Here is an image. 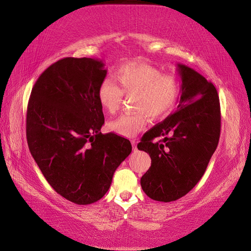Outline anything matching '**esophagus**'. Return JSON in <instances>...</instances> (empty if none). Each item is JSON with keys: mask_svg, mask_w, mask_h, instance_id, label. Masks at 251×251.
<instances>
[{"mask_svg": "<svg viewBox=\"0 0 251 251\" xmlns=\"http://www.w3.org/2000/svg\"><path fill=\"white\" fill-rule=\"evenodd\" d=\"M132 147H133V150H137V144H136V141L135 140H132Z\"/></svg>", "mask_w": 251, "mask_h": 251, "instance_id": "34e87169", "label": "esophagus"}]
</instances>
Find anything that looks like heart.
<instances>
[{"instance_id":"1","label":"heart","mask_w":251,"mask_h":251,"mask_svg":"<svg viewBox=\"0 0 251 251\" xmlns=\"http://www.w3.org/2000/svg\"><path fill=\"white\" fill-rule=\"evenodd\" d=\"M114 79H103L97 90V100L107 113H115L124 94H134L135 111L125 113L109 123L110 130L124 137H134L147 125L148 115L160 118L176 105L180 82L175 75L148 65L127 64L114 73Z\"/></svg>"}]
</instances>
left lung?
<instances>
[{"mask_svg":"<svg viewBox=\"0 0 251 251\" xmlns=\"http://www.w3.org/2000/svg\"><path fill=\"white\" fill-rule=\"evenodd\" d=\"M181 96L176 112L142 136L138 150L151 163L140 184L151 199L175 201L198 183L218 147L221 110L217 89L201 74L178 64ZM160 137L163 139L154 142Z\"/></svg>","mask_w":251,"mask_h":251,"instance_id":"obj_1","label":"left lung"}]
</instances>
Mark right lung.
<instances>
[{"label": "right lung", "instance_id": "right-lung-1", "mask_svg": "<svg viewBox=\"0 0 251 251\" xmlns=\"http://www.w3.org/2000/svg\"><path fill=\"white\" fill-rule=\"evenodd\" d=\"M103 66L88 57L57 60L35 81L27 107L30 153L52 188L78 205L100 200L132 151L127 139L100 132Z\"/></svg>", "mask_w": 251, "mask_h": 251}]
</instances>
